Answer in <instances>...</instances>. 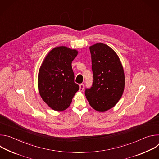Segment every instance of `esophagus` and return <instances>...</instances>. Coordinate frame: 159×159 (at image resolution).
Returning <instances> with one entry per match:
<instances>
[{
    "label": "esophagus",
    "mask_w": 159,
    "mask_h": 159,
    "mask_svg": "<svg viewBox=\"0 0 159 159\" xmlns=\"http://www.w3.org/2000/svg\"><path fill=\"white\" fill-rule=\"evenodd\" d=\"M79 87H80V88H79V90H80V92H82L83 90H84V85L83 84H80Z\"/></svg>",
    "instance_id": "obj_1"
}]
</instances>
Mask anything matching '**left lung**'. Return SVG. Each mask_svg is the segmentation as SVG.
<instances>
[{
  "label": "left lung",
  "mask_w": 159,
  "mask_h": 159,
  "mask_svg": "<svg viewBox=\"0 0 159 159\" xmlns=\"http://www.w3.org/2000/svg\"><path fill=\"white\" fill-rule=\"evenodd\" d=\"M89 49L94 80L85 95L90 106L103 112L114 107L123 94L124 70L118 55L108 45L99 43Z\"/></svg>",
  "instance_id": "8db88e82"
}]
</instances>
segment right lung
I'll return each instance as SVG.
<instances>
[{
	"instance_id": "1",
	"label": "right lung",
	"mask_w": 159,
	"mask_h": 159,
	"mask_svg": "<svg viewBox=\"0 0 159 159\" xmlns=\"http://www.w3.org/2000/svg\"><path fill=\"white\" fill-rule=\"evenodd\" d=\"M78 51L65 46L57 47L48 53L38 75L39 93L43 101L56 111H62L70 105L79 89L74 82L72 62Z\"/></svg>"
}]
</instances>
